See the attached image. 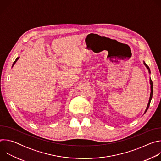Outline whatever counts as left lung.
<instances>
[{"instance_id": "8db88e82", "label": "left lung", "mask_w": 161, "mask_h": 161, "mask_svg": "<svg viewBox=\"0 0 161 161\" xmlns=\"http://www.w3.org/2000/svg\"><path fill=\"white\" fill-rule=\"evenodd\" d=\"M144 62V65L146 66V67L148 69V72H149V73H150V68H149V67L145 64V62ZM150 89H151V92H150V99H149V101H148V104H147V108H146V109H145V113L147 112V111L148 110V108H149V106H150V101H151V100H152V96H153V82H152V80H151V78H150Z\"/></svg>"}]
</instances>
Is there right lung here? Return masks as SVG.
Listing matches in <instances>:
<instances>
[{"mask_svg": "<svg viewBox=\"0 0 161 161\" xmlns=\"http://www.w3.org/2000/svg\"><path fill=\"white\" fill-rule=\"evenodd\" d=\"M19 57H17V58H16V60H15V61H14V62H13V65H14V64H15V63H16V61H17V60H18V59H19ZM13 66H12V67H13Z\"/></svg>", "mask_w": 161, "mask_h": 161, "instance_id": "right-lung-1", "label": "right lung"}]
</instances>
